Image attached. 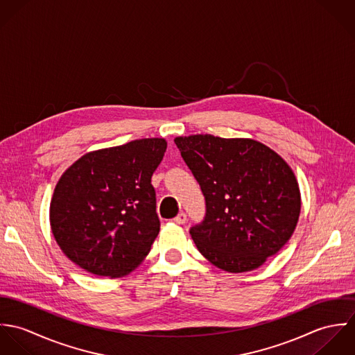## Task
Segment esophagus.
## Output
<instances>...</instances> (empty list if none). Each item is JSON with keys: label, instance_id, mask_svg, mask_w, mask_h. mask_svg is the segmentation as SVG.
Returning <instances> with one entry per match:
<instances>
[{"label": "esophagus", "instance_id": "34e87169", "mask_svg": "<svg viewBox=\"0 0 355 355\" xmlns=\"http://www.w3.org/2000/svg\"><path fill=\"white\" fill-rule=\"evenodd\" d=\"M186 220H187V214H186L184 211H180V213L173 218V221H175L176 224H184Z\"/></svg>", "mask_w": 355, "mask_h": 355}]
</instances>
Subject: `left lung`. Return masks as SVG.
Here are the masks:
<instances>
[{
    "mask_svg": "<svg viewBox=\"0 0 355 355\" xmlns=\"http://www.w3.org/2000/svg\"><path fill=\"white\" fill-rule=\"evenodd\" d=\"M175 144L198 182L206 205L190 228L197 249L217 268L249 272L291 238L301 211L288 164L253 139L179 137Z\"/></svg>",
    "mask_w": 355,
    "mask_h": 355,
    "instance_id": "left-lung-1",
    "label": "left lung"
}]
</instances>
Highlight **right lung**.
I'll return each mask as SVG.
<instances>
[{
  "mask_svg": "<svg viewBox=\"0 0 355 355\" xmlns=\"http://www.w3.org/2000/svg\"><path fill=\"white\" fill-rule=\"evenodd\" d=\"M166 150L162 138L89 153L60 178L51 225L62 253L82 269L119 277L149 254L159 232L153 172Z\"/></svg>",
  "mask_w": 355,
  "mask_h": 355,
  "instance_id": "add662e5",
  "label": "right lung"
}]
</instances>
